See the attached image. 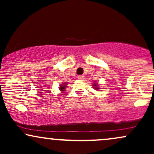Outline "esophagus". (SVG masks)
Segmentation results:
<instances>
[{
    "label": "esophagus",
    "instance_id": "obj_1",
    "mask_svg": "<svg viewBox=\"0 0 154 154\" xmlns=\"http://www.w3.org/2000/svg\"><path fill=\"white\" fill-rule=\"evenodd\" d=\"M77 79H79V80H83L85 79V77L83 75H78L77 76Z\"/></svg>",
    "mask_w": 154,
    "mask_h": 154
}]
</instances>
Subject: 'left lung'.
I'll return each mask as SVG.
<instances>
[{
    "label": "left lung",
    "mask_w": 154,
    "mask_h": 154,
    "mask_svg": "<svg viewBox=\"0 0 154 154\" xmlns=\"http://www.w3.org/2000/svg\"><path fill=\"white\" fill-rule=\"evenodd\" d=\"M93 88H94L95 90H98V89H99V87H98V85L97 84L96 82H94V83H93Z\"/></svg>",
    "instance_id": "1"
}]
</instances>
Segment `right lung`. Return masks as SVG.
I'll return each instance as SVG.
<instances>
[{
    "instance_id": "obj_1",
    "label": "right lung",
    "mask_w": 154,
    "mask_h": 154,
    "mask_svg": "<svg viewBox=\"0 0 154 154\" xmlns=\"http://www.w3.org/2000/svg\"><path fill=\"white\" fill-rule=\"evenodd\" d=\"M66 85H67V82H62V84L60 85L59 89L61 90V91H65V89H66Z\"/></svg>"
}]
</instances>
